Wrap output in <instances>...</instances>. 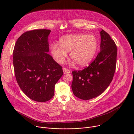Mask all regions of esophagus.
Returning a JSON list of instances; mask_svg holds the SVG:
<instances>
[{
    "instance_id": "1",
    "label": "esophagus",
    "mask_w": 134,
    "mask_h": 134,
    "mask_svg": "<svg viewBox=\"0 0 134 134\" xmlns=\"http://www.w3.org/2000/svg\"><path fill=\"white\" fill-rule=\"evenodd\" d=\"M63 71H64V74H69V73L70 72V71L68 69H67L65 67H63Z\"/></svg>"
}]
</instances>
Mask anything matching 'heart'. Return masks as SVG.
<instances>
[{
    "label": "heart",
    "mask_w": 134,
    "mask_h": 134,
    "mask_svg": "<svg viewBox=\"0 0 134 134\" xmlns=\"http://www.w3.org/2000/svg\"><path fill=\"white\" fill-rule=\"evenodd\" d=\"M98 48V42L93 35L75 34L66 35L59 39V45L53 43L50 51L54 59L63 63L69 52L70 57L80 66L88 65L93 59Z\"/></svg>",
    "instance_id": "heart-1"
}]
</instances>
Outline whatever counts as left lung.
<instances>
[{
    "label": "left lung",
    "mask_w": 134,
    "mask_h": 134,
    "mask_svg": "<svg viewBox=\"0 0 134 134\" xmlns=\"http://www.w3.org/2000/svg\"><path fill=\"white\" fill-rule=\"evenodd\" d=\"M100 52L82 70L72 72L71 88L76 97L88 100L101 95L111 83L116 67L117 48L105 31L100 32Z\"/></svg>",
    "instance_id": "1"
}]
</instances>
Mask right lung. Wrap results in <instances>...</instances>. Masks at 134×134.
Here are the masks:
<instances>
[{
  "mask_svg": "<svg viewBox=\"0 0 134 134\" xmlns=\"http://www.w3.org/2000/svg\"><path fill=\"white\" fill-rule=\"evenodd\" d=\"M50 30L27 31L18 38L13 51L17 82L30 99L44 102L54 95V86L63 75V68L47 52Z\"/></svg>",
  "mask_w": 134,
  "mask_h": 134,
  "instance_id": "1",
  "label": "right lung"
}]
</instances>
